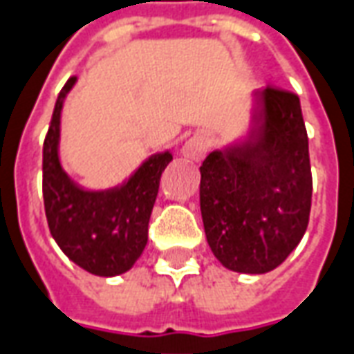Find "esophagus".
<instances>
[{
    "label": "esophagus",
    "mask_w": 354,
    "mask_h": 354,
    "mask_svg": "<svg viewBox=\"0 0 354 354\" xmlns=\"http://www.w3.org/2000/svg\"><path fill=\"white\" fill-rule=\"evenodd\" d=\"M207 149H209V141L204 135H194L190 137L189 141L183 145L181 154L190 162H202L207 154Z\"/></svg>",
    "instance_id": "34e87169"
}]
</instances>
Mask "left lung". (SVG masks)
I'll return each mask as SVG.
<instances>
[{
    "instance_id": "left-lung-1",
    "label": "left lung",
    "mask_w": 354,
    "mask_h": 354,
    "mask_svg": "<svg viewBox=\"0 0 354 354\" xmlns=\"http://www.w3.org/2000/svg\"><path fill=\"white\" fill-rule=\"evenodd\" d=\"M253 101L248 133L200 167V212L225 269L265 274L301 242L313 177L299 97L265 87Z\"/></svg>"
}]
</instances>
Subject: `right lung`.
I'll use <instances>...</instances> for the list:
<instances>
[{
  "instance_id": "1",
  "label": "right lung",
  "mask_w": 354,
  "mask_h": 354,
  "mask_svg": "<svg viewBox=\"0 0 354 354\" xmlns=\"http://www.w3.org/2000/svg\"><path fill=\"white\" fill-rule=\"evenodd\" d=\"M76 82L70 77L59 93L44 142L45 215L51 236L70 261L95 277H118L145 252L160 177L173 156L169 150L152 154L112 189L77 185L61 160L62 106Z\"/></svg>"
}]
</instances>
